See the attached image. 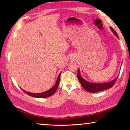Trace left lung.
<instances>
[{
  "mask_svg": "<svg viewBox=\"0 0 130 130\" xmlns=\"http://www.w3.org/2000/svg\"><path fill=\"white\" fill-rule=\"evenodd\" d=\"M112 32H113L116 36L118 38V35L115 30L113 29L111 27H110ZM77 76H78V78L79 80L80 83L81 84L82 86L84 89L87 90L88 92L90 93H95V92H100V91H102L104 90H106L107 89H109V88H111L113 87V85L115 84L116 82L117 81V78L118 76H117L116 78L114 80H113L112 81L108 82V83H91L87 81L86 80H85L82 75H80V70L78 69V74H77Z\"/></svg>",
  "mask_w": 130,
  "mask_h": 130,
  "instance_id": "left-lung-1",
  "label": "left lung"
}]
</instances>
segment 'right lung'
Listing matches in <instances>:
<instances>
[{"mask_svg":"<svg viewBox=\"0 0 130 130\" xmlns=\"http://www.w3.org/2000/svg\"><path fill=\"white\" fill-rule=\"evenodd\" d=\"M61 73V72L59 74V76H58L56 82V83H55L54 86L52 88H51L50 89L47 90L45 92H42V93H30V92H27V91L24 90L22 89L23 90V91L24 93H26V94H28V95L33 96V97H35V98H47V97H48V96L53 95L55 93V92H56V90H57V87L59 85Z\"/></svg>","mask_w":130,"mask_h":130,"instance_id":"obj_1","label":"right lung"}]
</instances>
